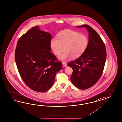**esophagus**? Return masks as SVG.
Wrapping results in <instances>:
<instances>
[{"mask_svg": "<svg viewBox=\"0 0 122 122\" xmlns=\"http://www.w3.org/2000/svg\"><path fill=\"white\" fill-rule=\"evenodd\" d=\"M62 64H63V66H64V67H66V66H67V64H66V62H62Z\"/></svg>", "mask_w": 122, "mask_h": 122, "instance_id": "esophagus-1", "label": "esophagus"}]
</instances>
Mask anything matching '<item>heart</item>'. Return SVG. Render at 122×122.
Masks as SVG:
<instances>
[{
  "instance_id": "1",
  "label": "heart",
  "mask_w": 122,
  "mask_h": 122,
  "mask_svg": "<svg viewBox=\"0 0 122 122\" xmlns=\"http://www.w3.org/2000/svg\"><path fill=\"white\" fill-rule=\"evenodd\" d=\"M57 38L50 41V47L56 55H59L63 50L65 51L58 56L61 60H66L71 57L77 59L85 51L89 44V39L85 35L72 30H63L58 33Z\"/></svg>"
}]
</instances>
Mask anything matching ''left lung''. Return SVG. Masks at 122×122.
<instances>
[{"label":"left lung","mask_w":122,"mask_h":122,"mask_svg":"<svg viewBox=\"0 0 122 122\" xmlns=\"http://www.w3.org/2000/svg\"><path fill=\"white\" fill-rule=\"evenodd\" d=\"M85 27L89 33V44L85 53L67 63L73 69L70 78L73 85L81 89H89L94 85L102 74L107 58L105 45L99 34L87 25Z\"/></svg>","instance_id":"left-lung-1"}]
</instances>
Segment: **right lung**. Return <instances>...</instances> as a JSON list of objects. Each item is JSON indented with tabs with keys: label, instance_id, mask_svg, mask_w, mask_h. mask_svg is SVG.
Listing matches in <instances>:
<instances>
[{
	"label": "right lung",
	"instance_id": "obj_1",
	"mask_svg": "<svg viewBox=\"0 0 122 122\" xmlns=\"http://www.w3.org/2000/svg\"><path fill=\"white\" fill-rule=\"evenodd\" d=\"M51 33L35 26L23 35L17 42L15 61L23 81L30 89L45 92L55 81L56 73L62 68L51 51Z\"/></svg>",
	"mask_w": 122,
	"mask_h": 122
}]
</instances>
